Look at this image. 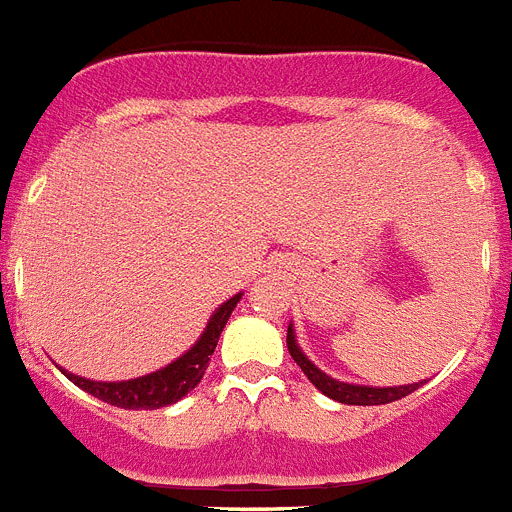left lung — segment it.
<instances>
[{"mask_svg": "<svg viewBox=\"0 0 512 512\" xmlns=\"http://www.w3.org/2000/svg\"><path fill=\"white\" fill-rule=\"evenodd\" d=\"M287 348L292 359L297 361L305 377L310 379L325 397L330 400H338L343 405H387V402L402 400V397H408L410 392H415L423 382L415 384H400V387H366V384H348V382H338V379L328 377L325 372H320L318 366L312 364L305 354H302V348L297 346L295 341V330L292 325L287 328Z\"/></svg>", "mask_w": 512, "mask_h": 512, "instance_id": "8db88e82", "label": "left lung"}]
</instances>
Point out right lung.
<instances>
[{
  "mask_svg": "<svg viewBox=\"0 0 512 512\" xmlns=\"http://www.w3.org/2000/svg\"><path fill=\"white\" fill-rule=\"evenodd\" d=\"M238 302H241V295H235L230 297L228 302H223V305L212 312L210 323L202 330L200 341L194 343L187 354L179 356L176 361H171L164 369H158V372L146 374V377L128 379V382H92V379L69 374L66 369H61V372L66 374L76 387H81L84 392L94 395L97 400L107 402V405H115V408L158 410L166 408V405H174V402L182 400L187 392H192L194 387L200 384V379L205 377L207 366H210V356L215 354L217 338L223 333L230 312L235 310Z\"/></svg>",
  "mask_w": 512,
  "mask_h": 512,
  "instance_id": "obj_1",
  "label": "right lung"
}]
</instances>
